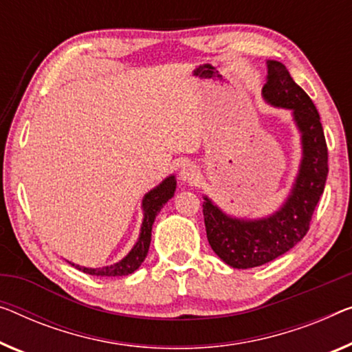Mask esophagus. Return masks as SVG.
I'll return each mask as SVG.
<instances>
[{
	"label": "esophagus",
	"instance_id": "34e87169",
	"mask_svg": "<svg viewBox=\"0 0 352 352\" xmlns=\"http://www.w3.org/2000/svg\"><path fill=\"white\" fill-rule=\"evenodd\" d=\"M199 169L197 166L194 164H186L183 166V169L180 170V178L185 183H190V185H192V183H196L199 180Z\"/></svg>",
	"mask_w": 352,
	"mask_h": 352
}]
</instances>
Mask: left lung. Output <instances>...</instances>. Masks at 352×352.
Masks as SVG:
<instances>
[{
  "label": "left lung",
  "mask_w": 352,
  "mask_h": 352,
  "mask_svg": "<svg viewBox=\"0 0 352 352\" xmlns=\"http://www.w3.org/2000/svg\"><path fill=\"white\" fill-rule=\"evenodd\" d=\"M262 96L275 107L292 110L302 134V161L289 197L281 208L261 219H240L223 213L206 196L204 221L212 250L234 269H251L276 259L305 237L314 208L326 186L327 144L321 118L310 96L292 80L280 61H267Z\"/></svg>",
  "instance_id": "1"
}]
</instances>
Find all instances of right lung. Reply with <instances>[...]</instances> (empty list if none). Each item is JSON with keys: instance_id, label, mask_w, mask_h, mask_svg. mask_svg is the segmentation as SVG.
I'll return each mask as SVG.
<instances>
[{"instance_id": "add662e5", "label": "right lung", "mask_w": 352, "mask_h": 352, "mask_svg": "<svg viewBox=\"0 0 352 352\" xmlns=\"http://www.w3.org/2000/svg\"><path fill=\"white\" fill-rule=\"evenodd\" d=\"M175 186H177L175 177L170 175L167 177L164 182L160 183L158 186L145 194L142 201L144 221H142V228H140V235L138 239V243L134 245V248L129 251L126 258L117 262V264L101 267V269H88V267L76 265L72 264V262H69V264L74 265L76 269H78L80 272H83V274L94 275V276H124L138 270L140 264L144 262V259L146 258V253H148L150 242H151V226H153L156 214L160 213L162 206H164V204L174 196Z\"/></svg>"}]
</instances>
